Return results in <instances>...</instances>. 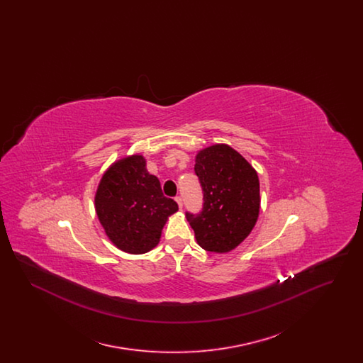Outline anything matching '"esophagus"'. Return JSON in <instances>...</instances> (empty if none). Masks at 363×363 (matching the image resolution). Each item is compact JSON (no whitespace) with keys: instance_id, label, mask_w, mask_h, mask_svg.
Here are the masks:
<instances>
[{"instance_id":"34e87169","label":"esophagus","mask_w":363,"mask_h":363,"mask_svg":"<svg viewBox=\"0 0 363 363\" xmlns=\"http://www.w3.org/2000/svg\"><path fill=\"white\" fill-rule=\"evenodd\" d=\"M175 201H177V204H178L179 209H182V199H181L179 196H177V197H175Z\"/></svg>"}]
</instances>
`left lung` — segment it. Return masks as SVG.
I'll return each instance as SVG.
<instances>
[{"instance_id": "left-lung-1", "label": "left lung", "mask_w": 363, "mask_h": 363, "mask_svg": "<svg viewBox=\"0 0 363 363\" xmlns=\"http://www.w3.org/2000/svg\"><path fill=\"white\" fill-rule=\"evenodd\" d=\"M194 172L204 193L203 211L199 215L186 212L196 241L208 252H231L259 219L257 172L227 144L200 150Z\"/></svg>"}]
</instances>
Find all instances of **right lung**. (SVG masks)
<instances>
[{
	"label": "right lung",
	"mask_w": 363,
	"mask_h": 363,
	"mask_svg": "<svg viewBox=\"0 0 363 363\" xmlns=\"http://www.w3.org/2000/svg\"><path fill=\"white\" fill-rule=\"evenodd\" d=\"M145 164L143 155L114 162L95 193V211L106 235L130 255L152 250L169 216L178 211V204L163 196L159 179L147 172Z\"/></svg>",
	"instance_id": "1"
}]
</instances>
